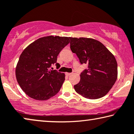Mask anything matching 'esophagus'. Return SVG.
Segmentation results:
<instances>
[{
    "label": "esophagus",
    "instance_id": "34e87169",
    "mask_svg": "<svg viewBox=\"0 0 134 134\" xmlns=\"http://www.w3.org/2000/svg\"><path fill=\"white\" fill-rule=\"evenodd\" d=\"M71 74H72L71 73H65V75L69 76H70V75H71Z\"/></svg>",
    "mask_w": 134,
    "mask_h": 134
}]
</instances>
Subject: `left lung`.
Here are the masks:
<instances>
[{
	"instance_id": "1",
	"label": "left lung",
	"mask_w": 134,
	"mask_h": 134,
	"mask_svg": "<svg viewBox=\"0 0 134 134\" xmlns=\"http://www.w3.org/2000/svg\"><path fill=\"white\" fill-rule=\"evenodd\" d=\"M71 51L81 64L88 69L80 74V80L74 86L76 92L89 99H98L105 95L118 77V64L113 54L97 40L85 37H69Z\"/></svg>"
}]
</instances>
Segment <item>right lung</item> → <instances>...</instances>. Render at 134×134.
Returning a JSON list of instances; mask_svg holds the SVG:
<instances>
[{
    "label": "right lung",
    "instance_id": "add662e5",
    "mask_svg": "<svg viewBox=\"0 0 134 134\" xmlns=\"http://www.w3.org/2000/svg\"><path fill=\"white\" fill-rule=\"evenodd\" d=\"M69 42V37L49 36L35 40L23 51L15 75L18 84L28 96L43 101L59 92L65 75L52 70L51 66L59 65L57 57Z\"/></svg>",
    "mask_w": 134,
    "mask_h": 134
}]
</instances>
